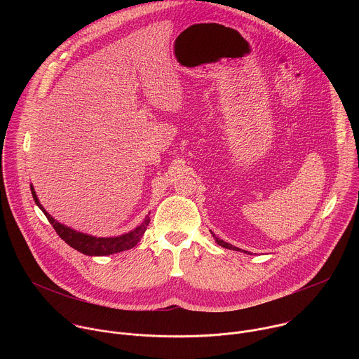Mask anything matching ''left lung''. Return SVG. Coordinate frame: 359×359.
<instances>
[{
  "label": "left lung",
  "instance_id": "8db88e82",
  "mask_svg": "<svg viewBox=\"0 0 359 359\" xmlns=\"http://www.w3.org/2000/svg\"><path fill=\"white\" fill-rule=\"evenodd\" d=\"M213 237L216 238L217 244H219V245H222V247H224V248H229V250H236V251H238V250H240V248H237V247H234V245H231V244H229V243H226V241H223V240L217 238L215 234H213ZM244 252H245V251H244Z\"/></svg>",
  "mask_w": 359,
  "mask_h": 359
}]
</instances>
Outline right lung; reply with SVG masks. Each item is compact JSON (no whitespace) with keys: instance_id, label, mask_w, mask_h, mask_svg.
I'll return each mask as SVG.
<instances>
[{"instance_id":"obj_1","label":"right lung","mask_w":359,"mask_h":359,"mask_svg":"<svg viewBox=\"0 0 359 359\" xmlns=\"http://www.w3.org/2000/svg\"><path fill=\"white\" fill-rule=\"evenodd\" d=\"M31 193H32V197L36 203V206L43 212V215L46 216L48 222L53 224L57 234L67 244H69L72 248H75V250H78V251H81L86 255H109V254H114V252H119V251L133 248L140 241L142 236L144 234V231H146V229L150 223V219L146 217L144 222L139 227H136L133 231L126 233V234L119 236V237H93V236H88V234L75 231V230L58 223L54 217H50L46 213V210L41 206V203H39L32 186H31Z\"/></svg>"}]
</instances>
